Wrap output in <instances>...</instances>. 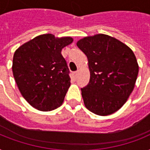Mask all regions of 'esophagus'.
Here are the masks:
<instances>
[{
    "instance_id": "esophagus-1",
    "label": "esophagus",
    "mask_w": 150,
    "mask_h": 150,
    "mask_svg": "<svg viewBox=\"0 0 150 150\" xmlns=\"http://www.w3.org/2000/svg\"><path fill=\"white\" fill-rule=\"evenodd\" d=\"M72 75H73V77L76 78V77H77L78 72H77V71H74V72H72Z\"/></svg>"
}]
</instances>
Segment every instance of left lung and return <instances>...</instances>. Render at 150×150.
<instances>
[{
    "label": "left lung",
    "mask_w": 150,
    "mask_h": 150,
    "mask_svg": "<svg viewBox=\"0 0 150 150\" xmlns=\"http://www.w3.org/2000/svg\"><path fill=\"white\" fill-rule=\"evenodd\" d=\"M88 58L90 79L81 89L87 109L100 116L117 111L134 89L139 64L130 47L105 34L86 36L77 42Z\"/></svg>",
    "instance_id": "8db88e82"
}]
</instances>
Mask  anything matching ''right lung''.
<instances>
[{"mask_svg":"<svg viewBox=\"0 0 150 150\" xmlns=\"http://www.w3.org/2000/svg\"><path fill=\"white\" fill-rule=\"evenodd\" d=\"M72 42L70 36L43 34L15 50L13 75L22 96L34 108L50 111L64 102L71 79L61 50Z\"/></svg>","mask_w":150,"mask_h":150,"instance_id":"right-lung-1","label":"right lung"}]
</instances>
